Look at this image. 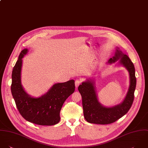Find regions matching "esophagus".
Wrapping results in <instances>:
<instances>
[{
    "label": "esophagus",
    "mask_w": 148,
    "mask_h": 148,
    "mask_svg": "<svg viewBox=\"0 0 148 148\" xmlns=\"http://www.w3.org/2000/svg\"><path fill=\"white\" fill-rule=\"evenodd\" d=\"M81 80H79V79H77L75 81V87L76 88H78V86L81 84Z\"/></svg>",
    "instance_id": "1"
}]
</instances>
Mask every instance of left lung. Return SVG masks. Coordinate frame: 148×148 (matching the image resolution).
<instances>
[{"instance_id":"left-lung-1","label":"left lung","mask_w":148,"mask_h":148,"mask_svg":"<svg viewBox=\"0 0 148 148\" xmlns=\"http://www.w3.org/2000/svg\"><path fill=\"white\" fill-rule=\"evenodd\" d=\"M118 59L119 63L127 70L130 77L128 91L121 103L109 108L101 104L97 98L94 82L91 79L82 82L78 87L82 98L84 117L89 123L101 125L113 123L126 114L133 104L136 86L134 66L129 57L117 47L114 56L109 60L108 63L112 64Z\"/></svg>"}]
</instances>
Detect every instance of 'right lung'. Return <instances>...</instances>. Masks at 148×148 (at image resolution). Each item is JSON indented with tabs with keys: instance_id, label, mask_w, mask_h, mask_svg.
<instances>
[{
	"instance_id": "1",
	"label": "right lung",
	"mask_w": 148,
	"mask_h": 148,
	"mask_svg": "<svg viewBox=\"0 0 148 148\" xmlns=\"http://www.w3.org/2000/svg\"><path fill=\"white\" fill-rule=\"evenodd\" d=\"M27 52V49L21 51L12 73L11 90L16 108L21 116L31 123L47 126L56 125L60 121V111L63 103L75 90L74 80L56 84L39 98L31 97L21 84L22 58Z\"/></svg>"
}]
</instances>
